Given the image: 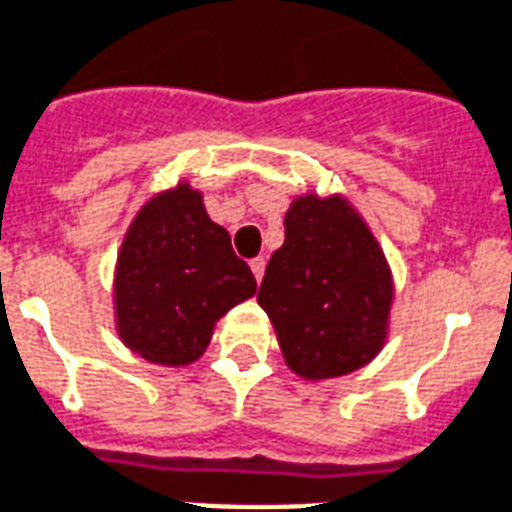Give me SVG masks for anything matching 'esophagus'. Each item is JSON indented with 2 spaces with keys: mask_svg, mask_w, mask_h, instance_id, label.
I'll return each mask as SVG.
<instances>
[{
  "mask_svg": "<svg viewBox=\"0 0 512 512\" xmlns=\"http://www.w3.org/2000/svg\"><path fill=\"white\" fill-rule=\"evenodd\" d=\"M264 267H267V261L261 259V256H256V259L251 261V270H253V278L259 280L261 283V278H264Z\"/></svg>",
  "mask_w": 512,
  "mask_h": 512,
  "instance_id": "1",
  "label": "esophagus"
}]
</instances>
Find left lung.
Masks as SVG:
<instances>
[{"mask_svg": "<svg viewBox=\"0 0 512 512\" xmlns=\"http://www.w3.org/2000/svg\"><path fill=\"white\" fill-rule=\"evenodd\" d=\"M259 305L288 367L307 380L359 370L386 340L391 275L359 213L340 197L294 199Z\"/></svg>", "mask_w": 512, "mask_h": 512, "instance_id": "1", "label": "left lung"}]
</instances>
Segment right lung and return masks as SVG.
<instances>
[{"mask_svg":"<svg viewBox=\"0 0 512 512\" xmlns=\"http://www.w3.org/2000/svg\"><path fill=\"white\" fill-rule=\"evenodd\" d=\"M256 294L251 267L210 221L202 194L180 183L142 207L115 270L118 334L153 364H191L215 321Z\"/></svg>","mask_w":512,"mask_h":512,"instance_id":"obj_1","label":"right lung"}]
</instances>
